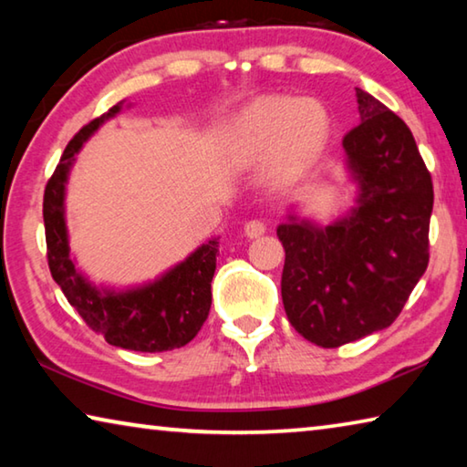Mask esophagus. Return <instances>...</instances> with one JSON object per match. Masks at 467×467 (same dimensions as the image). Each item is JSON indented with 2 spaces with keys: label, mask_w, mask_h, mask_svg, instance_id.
Segmentation results:
<instances>
[{
  "label": "esophagus",
  "mask_w": 467,
  "mask_h": 467,
  "mask_svg": "<svg viewBox=\"0 0 467 467\" xmlns=\"http://www.w3.org/2000/svg\"><path fill=\"white\" fill-rule=\"evenodd\" d=\"M267 231V224L264 220H249L247 224H244V234L249 236V239H257V236L265 234Z\"/></svg>",
  "instance_id": "34e87169"
}]
</instances>
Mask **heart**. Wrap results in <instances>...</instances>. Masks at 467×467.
I'll list each match as a JSON object with an SVG mask.
<instances>
[{"label":"heart","instance_id":"1","mask_svg":"<svg viewBox=\"0 0 467 467\" xmlns=\"http://www.w3.org/2000/svg\"><path fill=\"white\" fill-rule=\"evenodd\" d=\"M329 130V113L321 102L264 97L236 113L226 128L223 152L234 169L270 161L274 177L290 179L317 161Z\"/></svg>","mask_w":467,"mask_h":467}]
</instances>
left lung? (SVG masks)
I'll use <instances>...</instances> for the list:
<instances>
[{
	"label": "left lung",
	"mask_w": 467,
	"mask_h": 467,
	"mask_svg": "<svg viewBox=\"0 0 467 467\" xmlns=\"http://www.w3.org/2000/svg\"><path fill=\"white\" fill-rule=\"evenodd\" d=\"M357 102L360 123L344 136L357 205L326 228L295 216L278 226L284 309L321 348L389 327L429 265L431 172L393 110L360 88Z\"/></svg>",
	"instance_id": "obj_1"
}]
</instances>
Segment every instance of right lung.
<instances>
[{"label":"right lung","mask_w":467,"mask_h":467,"mask_svg":"<svg viewBox=\"0 0 467 467\" xmlns=\"http://www.w3.org/2000/svg\"><path fill=\"white\" fill-rule=\"evenodd\" d=\"M119 109L121 102L109 109V113L84 125L63 150L57 169L47 181L43 197L47 262L67 303L80 313L86 326L105 337L110 346L136 352L175 350L192 342L203 321L208 319L218 239L202 244L161 280L128 292H100L94 288L76 270L69 257L66 216H63V195H66L69 167L84 141L109 117L119 113Z\"/></svg>","instance_id":"right-lung-1"}]
</instances>
